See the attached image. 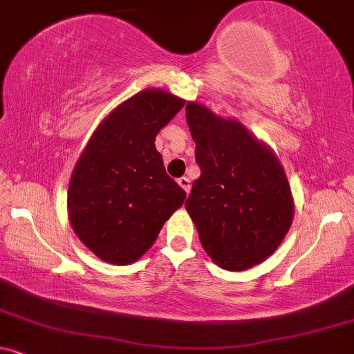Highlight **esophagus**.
<instances>
[{"instance_id":"1","label":"esophagus","mask_w":354,"mask_h":354,"mask_svg":"<svg viewBox=\"0 0 354 354\" xmlns=\"http://www.w3.org/2000/svg\"><path fill=\"white\" fill-rule=\"evenodd\" d=\"M177 184L180 185L182 189H184L187 194L190 192V180H189V178H187V177H180V178H178V180H177Z\"/></svg>"}]
</instances>
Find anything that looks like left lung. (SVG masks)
Here are the masks:
<instances>
[{"label": "left lung", "instance_id": "left-lung-1", "mask_svg": "<svg viewBox=\"0 0 354 354\" xmlns=\"http://www.w3.org/2000/svg\"><path fill=\"white\" fill-rule=\"evenodd\" d=\"M185 118L202 170L185 209L203 250L223 270L255 267L280 247L293 222L283 165L240 120L198 102H187Z\"/></svg>", "mask_w": 354, "mask_h": 354}]
</instances>
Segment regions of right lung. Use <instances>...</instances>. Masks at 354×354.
Returning <instances> with one entry per match:
<instances>
[{
    "mask_svg": "<svg viewBox=\"0 0 354 354\" xmlns=\"http://www.w3.org/2000/svg\"><path fill=\"white\" fill-rule=\"evenodd\" d=\"M184 99L144 89L101 120L71 174L68 215L82 243L112 265H131L152 247L185 201L165 174L156 136Z\"/></svg>",
    "mask_w": 354,
    "mask_h": 354,
    "instance_id": "add662e5",
    "label": "right lung"
}]
</instances>
